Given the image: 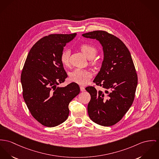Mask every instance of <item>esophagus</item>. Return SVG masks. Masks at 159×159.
Instances as JSON below:
<instances>
[{"label":"esophagus","instance_id":"1","mask_svg":"<svg viewBox=\"0 0 159 159\" xmlns=\"http://www.w3.org/2000/svg\"><path fill=\"white\" fill-rule=\"evenodd\" d=\"M80 91H82V92L85 91V88L84 86H80Z\"/></svg>","mask_w":159,"mask_h":159}]
</instances>
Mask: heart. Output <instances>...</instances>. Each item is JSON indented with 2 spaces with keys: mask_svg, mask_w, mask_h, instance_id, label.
<instances>
[{
  "mask_svg": "<svg viewBox=\"0 0 159 159\" xmlns=\"http://www.w3.org/2000/svg\"><path fill=\"white\" fill-rule=\"evenodd\" d=\"M79 48L88 59L93 58L96 53L97 49L93 45L88 43H83L79 46ZM71 51L69 49H64L61 55V61L64 66H68L70 64V57ZM91 63L94 65L96 62L91 61ZM92 74L90 71L86 70L77 68L70 75V80L79 85H85L90 80Z\"/></svg>",
  "mask_w": 159,
  "mask_h": 159,
  "instance_id": "1",
  "label": "heart"
}]
</instances>
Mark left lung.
<instances>
[{
    "instance_id": "1",
    "label": "left lung",
    "mask_w": 159,
    "mask_h": 159,
    "mask_svg": "<svg viewBox=\"0 0 159 159\" xmlns=\"http://www.w3.org/2000/svg\"><path fill=\"white\" fill-rule=\"evenodd\" d=\"M96 39L103 47V61L93 82L105 91L88 86L89 118L98 125L110 126L119 122L132 105L137 85V74L131 54L122 41L105 31L83 34Z\"/></svg>"
}]
</instances>
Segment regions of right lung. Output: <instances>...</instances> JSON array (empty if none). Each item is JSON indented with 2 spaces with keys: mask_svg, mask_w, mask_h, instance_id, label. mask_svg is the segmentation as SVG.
I'll return each instance as SVG.
<instances>
[{
  "mask_svg": "<svg viewBox=\"0 0 159 159\" xmlns=\"http://www.w3.org/2000/svg\"><path fill=\"white\" fill-rule=\"evenodd\" d=\"M76 34L42 37L30 49L25 62L20 79L23 98L33 117L43 126L54 127L64 122L70 102L80 93L75 82L57 87L68 77L61 61V52Z\"/></svg>",
  "mask_w": 159,
  "mask_h": 159,
  "instance_id": "obj_1",
  "label": "right lung"
}]
</instances>
